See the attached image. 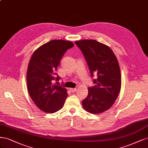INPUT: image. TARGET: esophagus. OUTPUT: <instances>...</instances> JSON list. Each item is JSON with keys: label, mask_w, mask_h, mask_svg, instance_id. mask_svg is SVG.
<instances>
[{"label": "esophagus", "mask_w": 148, "mask_h": 148, "mask_svg": "<svg viewBox=\"0 0 148 148\" xmlns=\"http://www.w3.org/2000/svg\"><path fill=\"white\" fill-rule=\"evenodd\" d=\"M76 90H77V88H70V91L71 92H76Z\"/></svg>", "instance_id": "esophagus-1"}]
</instances>
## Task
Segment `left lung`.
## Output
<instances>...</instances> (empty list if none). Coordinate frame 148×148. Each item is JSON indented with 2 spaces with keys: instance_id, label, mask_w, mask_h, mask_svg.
Wrapping results in <instances>:
<instances>
[{
  "instance_id": "1",
  "label": "left lung",
  "mask_w": 148,
  "mask_h": 148,
  "mask_svg": "<svg viewBox=\"0 0 148 148\" xmlns=\"http://www.w3.org/2000/svg\"><path fill=\"white\" fill-rule=\"evenodd\" d=\"M82 51L90 74L97 75L95 86L88 87L87 98L82 101L86 111L99 114L107 111L116 100L121 88L120 66L116 55L109 47L95 40L75 42Z\"/></svg>"
}]
</instances>
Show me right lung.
I'll return each mask as SVG.
<instances>
[{"label":"right lung","instance_id":"add662e5","mask_svg":"<svg viewBox=\"0 0 148 148\" xmlns=\"http://www.w3.org/2000/svg\"><path fill=\"white\" fill-rule=\"evenodd\" d=\"M72 42L52 40L39 47L28 64L26 79L29 96L41 111L54 113L63 108L68 97L66 88L54 84L62 57L74 47Z\"/></svg>","mask_w":148,"mask_h":148}]
</instances>
